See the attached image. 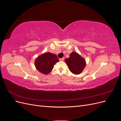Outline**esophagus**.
<instances>
[{"mask_svg": "<svg viewBox=\"0 0 121 121\" xmlns=\"http://www.w3.org/2000/svg\"><path fill=\"white\" fill-rule=\"evenodd\" d=\"M60 61H63L64 60V58L63 57V58H60V60H59Z\"/></svg>", "mask_w": 121, "mask_h": 121, "instance_id": "obj_1", "label": "esophagus"}]
</instances>
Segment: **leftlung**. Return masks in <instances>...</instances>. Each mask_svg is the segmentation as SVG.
<instances>
[{
    "instance_id": "obj_1",
    "label": "left lung",
    "mask_w": 121,
    "mask_h": 121,
    "mask_svg": "<svg viewBox=\"0 0 121 121\" xmlns=\"http://www.w3.org/2000/svg\"><path fill=\"white\" fill-rule=\"evenodd\" d=\"M65 61L67 64L69 70L75 75L81 74L86 65L85 60L74 52L70 54L69 57L67 58Z\"/></svg>"
}]
</instances>
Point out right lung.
Wrapping results in <instances>:
<instances>
[{
    "mask_svg": "<svg viewBox=\"0 0 121 121\" xmlns=\"http://www.w3.org/2000/svg\"><path fill=\"white\" fill-rule=\"evenodd\" d=\"M59 61L56 54L45 52L40 55L35 60L36 69L44 75H48L52 71L54 65Z\"/></svg>",
    "mask_w": 121,
    "mask_h": 121,
    "instance_id": "add662e5",
    "label": "right lung"
}]
</instances>
